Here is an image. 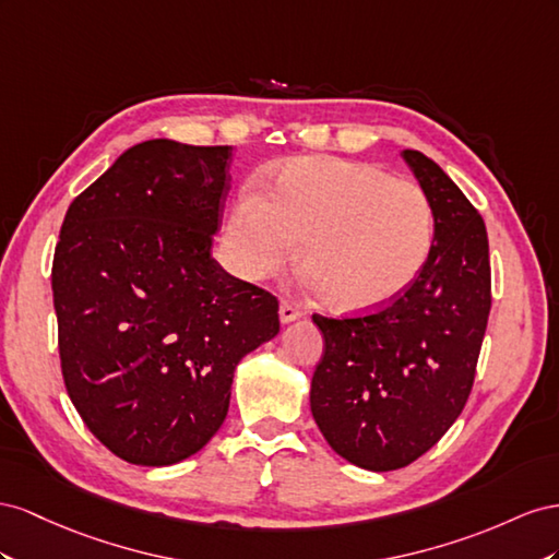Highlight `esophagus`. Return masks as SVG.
<instances>
[{
  "instance_id": "obj_1",
  "label": "esophagus",
  "mask_w": 559,
  "mask_h": 559,
  "mask_svg": "<svg viewBox=\"0 0 559 559\" xmlns=\"http://www.w3.org/2000/svg\"><path fill=\"white\" fill-rule=\"evenodd\" d=\"M278 313H281V323H293L301 316V309L297 305H293V301H281Z\"/></svg>"
}]
</instances>
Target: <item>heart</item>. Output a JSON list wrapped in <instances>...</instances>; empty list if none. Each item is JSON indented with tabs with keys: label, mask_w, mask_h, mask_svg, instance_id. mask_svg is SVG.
Segmentation results:
<instances>
[{
	"label": "heart",
	"mask_w": 559,
	"mask_h": 559,
	"mask_svg": "<svg viewBox=\"0 0 559 559\" xmlns=\"http://www.w3.org/2000/svg\"><path fill=\"white\" fill-rule=\"evenodd\" d=\"M328 305L362 313L391 305L419 278L436 241V211L421 185L348 158L283 164L266 197L243 189L227 222L234 269L262 278L295 260Z\"/></svg>",
	"instance_id": "obj_1"
}]
</instances>
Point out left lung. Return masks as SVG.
Masks as SVG:
<instances>
[{
	"label": "left lung",
	"instance_id": "left-lung-1",
	"mask_svg": "<svg viewBox=\"0 0 559 559\" xmlns=\"http://www.w3.org/2000/svg\"><path fill=\"white\" fill-rule=\"evenodd\" d=\"M403 158L436 211L419 278L372 313H313L325 337L311 379L313 419L334 452L379 473L409 466L456 421L491 309L480 213L426 154L405 150Z\"/></svg>",
	"mask_w": 559,
	"mask_h": 559
}]
</instances>
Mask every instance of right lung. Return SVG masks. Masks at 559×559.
<instances>
[{"label": "right lung", "instance_id": "add662e5", "mask_svg": "<svg viewBox=\"0 0 559 559\" xmlns=\"http://www.w3.org/2000/svg\"><path fill=\"white\" fill-rule=\"evenodd\" d=\"M229 145L150 140L68 209L51 288L62 379L91 433L138 466L197 454L238 360L281 330L278 299L211 254Z\"/></svg>", "mask_w": 559, "mask_h": 559}]
</instances>
